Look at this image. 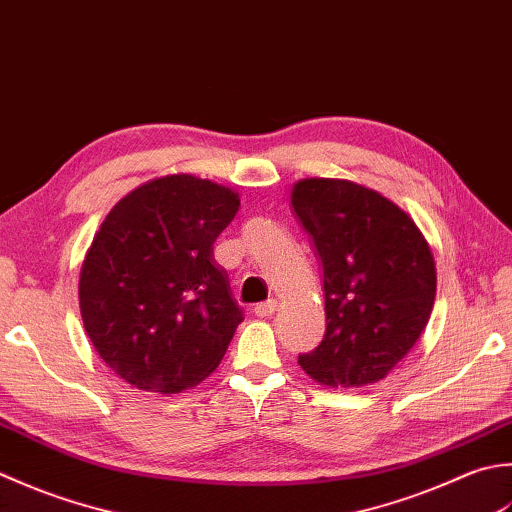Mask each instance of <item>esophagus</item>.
<instances>
[{
    "instance_id": "34e87169",
    "label": "esophagus",
    "mask_w": 512,
    "mask_h": 512,
    "mask_svg": "<svg viewBox=\"0 0 512 512\" xmlns=\"http://www.w3.org/2000/svg\"><path fill=\"white\" fill-rule=\"evenodd\" d=\"M278 309V302L276 300H267V302H260V305L254 307V314L258 318H269L271 314H276Z\"/></svg>"
}]
</instances>
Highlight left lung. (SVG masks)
<instances>
[{
  "instance_id": "1",
  "label": "left lung",
  "mask_w": 512,
  "mask_h": 512,
  "mask_svg": "<svg viewBox=\"0 0 512 512\" xmlns=\"http://www.w3.org/2000/svg\"><path fill=\"white\" fill-rule=\"evenodd\" d=\"M291 205L322 260L327 311L325 338L298 364L325 387L384 380L431 318L429 241L402 207L347 179H302Z\"/></svg>"
}]
</instances>
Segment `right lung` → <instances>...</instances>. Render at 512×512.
Returning a JSON list of instances; mask_svg holds the SVG:
<instances>
[{
  "label": "right lung",
  "mask_w": 512,
  "mask_h": 512,
  "mask_svg": "<svg viewBox=\"0 0 512 512\" xmlns=\"http://www.w3.org/2000/svg\"><path fill=\"white\" fill-rule=\"evenodd\" d=\"M241 196L194 174L159 176L103 218L79 271L83 329L132 387H196L221 364L243 322L214 241Z\"/></svg>",
  "instance_id": "right-lung-1"
}]
</instances>
